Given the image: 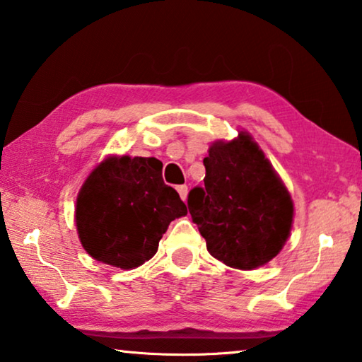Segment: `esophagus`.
Returning <instances> with one entry per match:
<instances>
[{
  "label": "esophagus",
  "instance_id": "obj_1",
  "mask_svg": "<svg viewBox=\"0 0 362 362\" xmlns=\"http://www.w3.org/2000/svg\"><path fill=\"white\" fill-rule=\"evenodd\" d=\"M177 192H179L180 198H182L183 201L187 199V194H188V187H187V185H179V187H177Z\"/></svg>",
  "mask_w": 362,
  "mask_h": 362
}]
</instances>
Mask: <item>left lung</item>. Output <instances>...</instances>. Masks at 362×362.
<instances>
[{
    "instance_id": "1",
    "label": "left lung",
    "mask_w": 362,
    "mask_h": 362,
    "mask_svg": "<svg viewBox=\"0 0 362 362\" xmlns=\"http://www.w3.org/2000/svg\"><path fill=\"white\" fill-rule=\"evenodd\" d=\"M203 163L204 188L189 192L188 211L209 254L238 269L267 265L291 235L289 189L246 131L214 142Z\"/></svg>"
}]
</instances>
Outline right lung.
Instances as JSON below:
<instances>
[{
    "label": "right lung",
    "mask_w": 362,
    "mask_h": 362,
    "mask_svg": "<svg viewBox=\"0 0 362 362\" xmlns=\"http://www.w3.org/2000/svg\"><path fill=\"white\" fill-rule=\"evenodd\" d=\"M187 216L179 193L163 180L156 158L110 155L79 188L78 238L93 259L121 269L137 268L156 254L173 220Z\"/></svg>",
    "instance_id": "1"
}]
</instances>
